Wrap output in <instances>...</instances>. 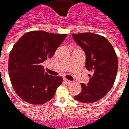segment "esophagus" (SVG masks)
I'll return each instance as SVG.
<instances>
[{
    "label": "esophagus",
    "instance_id": "1",
    "mask_svg": "<svg viewBox=\"0 0 129 129\" xmlns=\"http://www.w3.org/2000/svg\"><path fill=\"white\" fill-rule=\"evenodd\" d=\"M64 81L66 82V83H68V84H72V81L68 80V79H66V78H65Z\"/></svg>",
    "mask_w": 129,
    "mask_h": 129
}]
</instances>
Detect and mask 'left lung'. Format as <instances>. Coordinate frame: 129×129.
Listing matches in <instances>:
<instances>
[{
    "instance_id": "obj_1",
    "label": "left lung",
    "mask_w": 129,
    "mask_h": 129,
    "mask_svg": "<svg viewBox=\"0 0 129 129\" xmlns=\"http://www.w3.org/2000/svg\"><path fill=\"white\" fill-rule=\"evenodd\" d=\"M74 41L86 54V68L92 72L88 85L80 84L82 91L74 96L78 102H97L114 85L118 70V57L111 43L104 36L91 32L72 34Z\"/></svg>"
}]
</instances>
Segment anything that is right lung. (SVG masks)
Segmentation results:
<instances>
[{
	"instance_id": "1",
	"label": "right lung",
	"mask_w": 129,
	"mask_h": 129,
	"mask_svg": "<svg viewBox=\"0 0 129 129\" xmlns=\"http://www.w3.org/2000/svg\"><path fill=\"white\" fill-rule=\"evenodd\" d=\"M66 36L31 31L14 45L9 57V74L15 93L23 101L41 105L53 97L63 78L49 75L41 63L52 57Z\"/></svg>"
}]
</instances>
